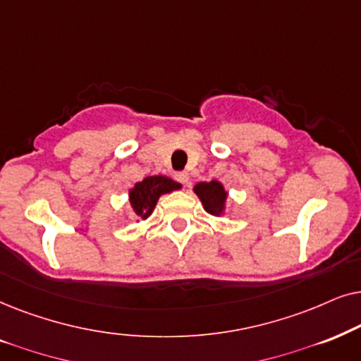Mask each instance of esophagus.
Segmentation results:
<instances>
[{"label":"esophagus","instance_id":"esophagus-1","mask_svg":"<svg viewBox=\"0 0 361 361\" xmlns=\"http://www.w3.org/2000/svg\"><path fill=\"white\" fill-rule=\"evenodd\" d=\"M175 180L178 181V183H181V185H185V186L190 185V176H188V173H186V171L175 173Z\"/></svg>","mask_w":361,"mask_h":361}]
</instances>
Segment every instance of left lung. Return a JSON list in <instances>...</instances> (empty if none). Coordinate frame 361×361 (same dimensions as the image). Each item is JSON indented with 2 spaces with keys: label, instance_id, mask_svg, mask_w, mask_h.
I'll return each instance as SVG.
<instances>
[{
  "label": "left lung",
  "instance_id": "1",
  "mask_svg": "<svg viewBox=\"0 0 361 361\" xmlns=\"http://www.w3.org/2000/svg\"><path fill=\"white\" fill-rule=\"evenodd\" d=\"M193 191L209 214L221 216L224 213L228 193H226L224 186L219 181H201V183L195 186Z\"/></svg>",
  "mask_w": 361,
  "mask_h": 361
}]
</instances>
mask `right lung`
<instances>
[{
    "mask_svg": "<svg viewBox=\"0 0 361 361\" xmlns=\"http://www.w3.org/2000/svg\"><path fill=\"white\" fill-rule=\"evenodd\" d=\"M180 188L181 185L173 181L168 176H147L142 181L135 183V186L128 191V200H130V206L133 213L137 214V218L147 219L153 213V209H155L158 203V198L161 195L171 193V191Z\"/></svg>",
    "mask_w": 361,
    "mask_h": 361,
    "instance_id": "add662e5",
    "label": "right lung"
}]
</instances>
